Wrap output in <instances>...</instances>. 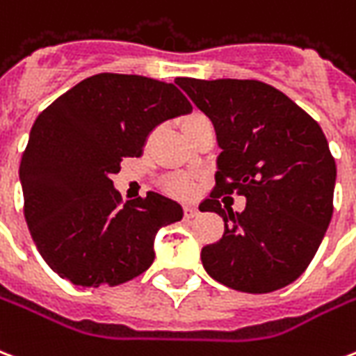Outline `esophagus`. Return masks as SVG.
Listing matches in <instances>:
<instances>
[{
  "mask_svg": "<svg viewBox=\"0 0 356 356\" xmlns=\"http://www.w3.org/2000/svg\"><path fill=\"white\" fill-rule=\"evenodd\" d=\"M197 213H200V211H197L194 205H184V216H186V218H194V216H197Z\"/></svg>",
  "mask_w": 356,
  "mask_h": 356,
  "instance_id": "1",
  "label": "esophagus"
}]
</instances>
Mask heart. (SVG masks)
Returning a JSON list of instances; mask_svg holds the SVG:
<instances>
[{"instance_id":"heart-1","label":"heart","mask_w":356,"mask_h":356,"mask_svg":"<svg viewBox=\"0 0 356 356\" xmlns=\"http://www.w3.org/2000/svg\"><path fill=\"white\" fill-rule=\"evenodd\" d=\"M207 123H209V119L205 118V115H202V113H188V115L183 118V121H181V129H183L184 136L190 138V136L194 134L200 127H203V124H207ZM168 190L172 192L173 196L186 197L194 192V183L188 181V179H173V181L168 183Z\"/></svg>"}]
</instances>
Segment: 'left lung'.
<instances>
[{
    "instance_id": "1",
    "label": "left lung",
    "mask_w": 356,
    "mask_h": 356,
    "mask_svg": "<svg viewBox=\"0 0 356 356\" xmlns=\"http://www.w3.org/2000/svg\"><path fill=\"white\" fill-rule=\"evenodd\" d=\"M214 124L222 153L202 211L224 218V235L202 250L207 275L244 293L289 286L316 256L332 218L336 162L316 119L257 80H175ZM247 197L243 213L220 196Z\"/></svg>"
}]
</instances>
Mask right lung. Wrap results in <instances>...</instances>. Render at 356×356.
<instances>
[{
  "mask_svg": "<svg viewBox=\"0 0 356 356\" xmlns=\"http://www.w3.org/2000/svg\"><path fill=\"white\" fill-rule=\"evenodd\" d=\"M192 112L175 83L102 72L81 80L35 119L22 154L24 216L48 267L74 286H119L145 273L154 235L183 218L159 192L121 205L112 175L147 136Z\"/></svg>",
  "mask_w": 356,
  "mask_h": 356,
  "instance_id": "add662e5",
  "label": "right lung"
}]
</instances>
